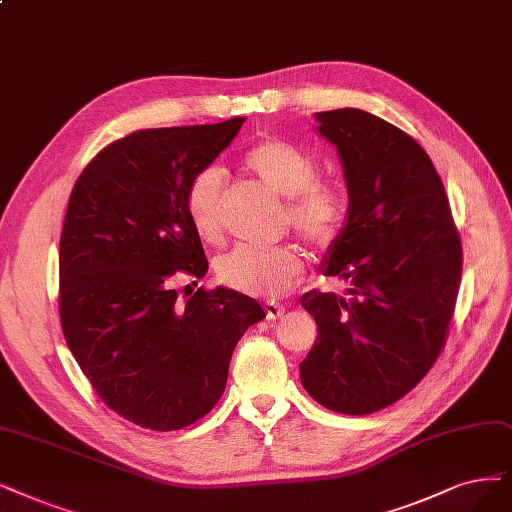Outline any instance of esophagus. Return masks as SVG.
<instances>
[{"label": "esophagus", "mask_w": 512, "mask_h": 512, "mask_svg": "<svg viewBox=\"0 0 512 512\" xmlns=\"http://www.w3.org/2000/svg\"><path fill=\"white\" fill-rule=\"evenodd\" d=\"M263 310H266V318H270V320H276L287 312V308L278 304V301H266V304H263Z\"/></svg>", "instance_id": "esophagus-1"}]
</instances>
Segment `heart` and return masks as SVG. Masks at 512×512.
Returning a JSON list of instances; mask_svg holds the SVG:
<instances>
[{
  "label": "heart",
  "instance_id": "b5f03b06",
  "mask_svg": "<svg viewBox=\"0 0 512 512\" xmlns=\"http://www.w3.org/2000/svg\"><path fill=\"white\" fill-rule=\"evenodd\" d=\"M246 173L287 198V219L316 246H331L342 234L348 202L342 187L318 179V162L291 141L268 137L246 149ZM185 213L196 234L206 242L223 236V175L215 166L202 168L185 187ZM304 270V259L293 244H240L217 259L221 285L255 297H278Z\"/></svg>",
  "mask_w": 512,
  "mask_h": 512
}]
</instances>
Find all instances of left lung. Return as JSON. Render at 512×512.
I'll return each mask as SVG.
<instances>
[{
  "label": "left lung",
  "mask_w": 512,
  "mask_h": 512,
  "mask_svg": "<svg viewBox=\"0 0 512 512\" xmlns=\"http://www.w3.org/2000/svg\"><path fill=\"white\" fill-rule=\"evenodd\" d=\"M316 120L342 158L350 196L325 276L352 287L344 297H301L318 337L299 375L316 403L367 415L403 399L439 358L456 310L462 242L418 141L354 107L320 111Z\"/></svg>",
  "instance_id": "left-lung-1"
}]
</instances>
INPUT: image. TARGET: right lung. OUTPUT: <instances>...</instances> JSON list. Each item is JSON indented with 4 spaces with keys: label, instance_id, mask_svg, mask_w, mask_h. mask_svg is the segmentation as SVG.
I'll use <instances>...</instances> for the list:
<instances>
[{
    "label": "right lung",
    "instance_id": "right-lung-1",
    "mask_svg": "<svg viewBox=\"0 0 512 512\" xmlns=\"http://www.w3.org/2000/svg\"><path fill=\"white\" fill-rule=\"evenodd\" d=\"M242 122L130 132L71 189L59 253L65 342L99 399L141 428L168 432L204 418L225 390L238 339L266 318L238 291L200 287L185 301L177 293L179 280L208 270L185 187Z\"/></svg>",
    "mask_w": 512,
    "mask_h": 512
}]
</instances>
